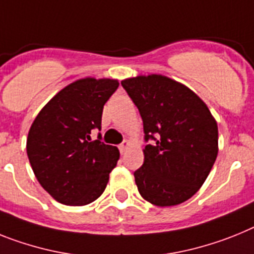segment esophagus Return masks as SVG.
Returning <instances> with one entry per match:
<instances>
[{"label":"esophagus","mask_w":254,"mask_h":254,"mask_svg":"<svg viewBox=\"0 0 254 254\" xmlns=\"http://www.w3.org/2000/svg\"><path fill=\"white\" fill-rule=\"evenodd\" d=\"M128 146H129V141H127V140H126V141H123L122 144L119 145V151H121V153H125Z\"/></svg>","instance_id":"esophagus-1"}]
</instances>
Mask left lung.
<instances>
[{"instance_id": "1", "label": "left lung", "mask_w": 254, "mask_h": 254, "mask_svg": "<svg viewBox=\"0 0 254 254\" xmlns=\"http://www.w3.org/2000/svg\"><path fill=\"white\" fill-rule=\"evenodd\" d=\"M144 125V164L133 172L138 192L159 207L188 200L200 189L218 153L217 123L191 90L164 75L121 82Z\"/></svg>"}]
</instances>
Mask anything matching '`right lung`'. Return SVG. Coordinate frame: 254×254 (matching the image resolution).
I'll use <instances>...</instances> for the list:
<instances>
[{"mask_svg":"<svg viewBox=\"0 0 254 254\" xmlns=\"http://www.w3.org/2000/svg\"><path fill=\"white\" fill-rule=\"evenodd\" d=\"M116 79H79L45 105L30 127L27 154L43 189L65 205H86L104 192L119 150L92 141L101 129L104 105L118 88Z\"/></svg>","mask_w":254,"mask_h":254,"instance_id":"obj_1","label":"right lung"}]
</instances>
